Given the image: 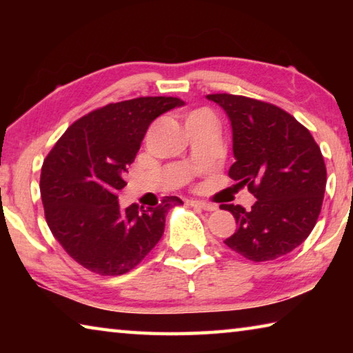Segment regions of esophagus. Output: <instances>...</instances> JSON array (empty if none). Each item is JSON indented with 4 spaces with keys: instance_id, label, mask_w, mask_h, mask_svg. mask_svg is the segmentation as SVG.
Returning <instances> with one entry per match:
<instances>
[{
    "instance_id": "34e87169",
    "label": "esophagus",
    "mask_w": 353,
    "mask_h": 353,
    "mask_svg": "<svg viewBox=\"0 0 353 353\" xmlns=\"http://www.w3.org/2000/svg\"><path fill=\"white\" fill-rule=\"evenodd\" d=\"M190 205H191V207H199V208H202V210H205V212H214V210H216V205L208 204V202L198 201V199L190 201Z\"/></svg>"
}]
</instances>
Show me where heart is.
<instances>
[{
    "label": "heart",
    "mask_w": 353,
    "mask_h": 353,
    "mask_svg": "<svg viewBox=\"0 0 353 353\" xmlns=\"http://www.w3.org/2000/svg\"><path fill=\"white\" fill-rule=\"evenodd\" d=\"M199 115H212V113L208 112V110H196V112L191 113V115H190L188 118H191V117H199Z\"/></svg>",
    "instance_id": "1"
}]
</instances>
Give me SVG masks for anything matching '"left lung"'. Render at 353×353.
<instances>
[{"label":"left lung","mask_w":353,"mask_h":353,"mask_svg":"<svg viewBox=\"0 0 353 353\" xmlns=\"http://www.w3.org/2000/svg\"><path fill=\"white\" fill-rule=\"evenodd\" d=\"M225 112L235 163L229 176L255 196L250 210L223 204L236 221L224 241L248 260L271 261L307 240L321 213L327 171L307 128L279 107L235 94H207Z\"/></svg>","instance_id":"left-lung-1"}]
</instances>
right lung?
I'll list each match as a JSON object with an SVG mask.
<instances>
[{"label":"right lung","mask_w":353,"mask_h":353,"mask_svg":"<svg viewBox=\"0 0 353 353\" xmlns=\"http://www.w3.org/2000/svg\"><path fill=\"white\" fill-rule=\"evenodd\" d=\"M182 105L172 97L109 104L71 124L48 154L40 174L46 223L85 270L101 276L134 270L162 238L166 213L183 204L177 196L152 208H123L118 201L149 124Z\"/></svg>","instance_id":"right-lung-1"}]
</instances>
